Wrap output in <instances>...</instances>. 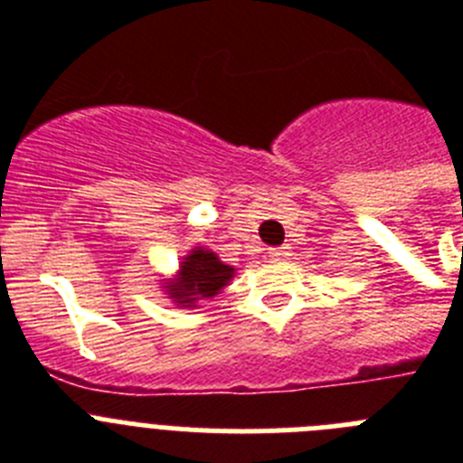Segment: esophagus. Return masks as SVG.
<instances>
[{"label":"esophagus","instance_id":"esophagus-1","mask_svg":"<svg viewBox=\"0 0 463 463\" xmlns=\"http://www.w3.org/2000/svg\"><path fill=\"white\" fill-rule=\"evenodd\" d=\"M289 248H285V245H282V248H271V252H269V255H271V260H276V261H285L289 257Z\"/></svg>","mask_w":463,"mask_h":463}]
</instances>
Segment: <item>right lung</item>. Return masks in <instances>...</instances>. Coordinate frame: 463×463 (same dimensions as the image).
<instances>
[{
  "label": "right lung",
  "instance_id": "right-lung-1",
  "mask_svg": "<svg viewBox=\"0 0 463 463\" xmlns=\"http://www.w3.org/2000/svg\"><path fill=\"white\" fill-rule=\"evenodd\" d=\"M232 278H234V267L220 261V257L206 248H194L187 252V257H183L178 276L165 282V288L175 306L194 308L196 301L222 292V288L229 285Z\"/></svg>",
  "mask_w": 463,
  "mask_h": 463
}]
</instances>
